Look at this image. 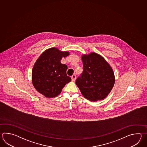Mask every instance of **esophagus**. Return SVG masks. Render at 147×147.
I'll list each match as a JSON object with an SVG mask.
<instances>
[{
    "label": "esophagus",
    "instance_id": "1",
    "mask_svg": "<svg viewBox=\"0 0 147 147\" xmlns=\"http://www.w3.org/2000/svg\"><path fill=\"white\" fill-rule=\"evenodd\" d=\"M76 75H72V76H71V79H72V81H75V80H76Z\"/></svg>",
    "mask_w": 147,
    "mask_h": 147
}]
</instances>
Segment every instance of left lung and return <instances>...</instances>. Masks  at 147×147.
<instances>
[{
	"mask_svg": "<svg viewBox=\"0 0 147 147\" xmlns=\"http://www.w3.org/2000/svg\"><path fill=\"white\" fill-rule=\"evenodd\" d=\"M84 70L76 84L83 96L89 100H102L115 84L113 69L102 57L94 53L82 56Z\"/></svg>",
	"mask_w": 147,
	"mask_h": 147,
	"instance_id": "8db88e82",
	"label": "left lung"
}]
</instances>
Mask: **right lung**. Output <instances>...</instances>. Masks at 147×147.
Masks as SVG:
<instances>
[{
  "label": "right lung",
  "instance_id": "1",
  "mask_svg": "<svg viewBox=\"0 0 147 147\" xmlns=\"http://www.w3.org/2000/svg\"><path fill=\"white\" fill-rule=\"evenodd\" d=\"M69 55L54 47L45 51L39 57L32 68V81L39 93L48 98L56 97L71 80L67 75V66L60 62L63 57Z\"/></svg>",
  "mask_w": 147,
  "mask_h": 147
}]
</instances>
